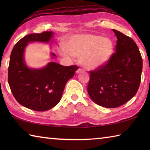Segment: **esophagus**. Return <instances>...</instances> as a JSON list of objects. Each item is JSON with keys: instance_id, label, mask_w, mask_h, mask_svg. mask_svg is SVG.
<instances>
[{"instance_id": "obj_1", "label": "esophagus", "mask_w": 150, "mask_h": 150, "mask_svg": "<svg viewBox=\"0 0 150 150\" xmlns=\"http://www.w3.org/2000/svg\"><path fill=\"white\" fill-rule=\"evenodd\" d=\"M82 71H83V70L79 68V69H78L77 71H76V73H79L82 72Z\"/></svg>"}]
</instances>
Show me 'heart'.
Listing matches in <instances>:
<instances>
[{
    "mask_svg": "<svg viewBox=\"0 0 150 150\" xmlns=\"http://www.w3.org/2000/svg\"><path fill=\"white\" fill-rule=\"evenodd\" d=\"M61 47L62 56L71 59L79 57L80 64L88 69H95L107 63L112 55L114 44L108 38L93 34H77L70 37Z\"/></svg>",
    "mask_w": 150,
    "mask_h": 150,
    "instance_id": "b5f03b06",
    "label": "heart"
}]
</instances>
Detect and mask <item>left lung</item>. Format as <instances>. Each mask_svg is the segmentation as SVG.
Here are the masks:
<instances>
[{"label":"left lung","instance_id":"left-lung-1","mask_svg":"<svg viewBox=\"0 0 150 150\" xmlns=\"http://www.w3.org/2000/svg\"><path fill=\"white\" fill-rule=\"evenodd\" d=\"M117 44L108 62L90 71L88 95L94 103L113 108L124 105L136 95L141 81L142 58L131 38L112 29Z\"/></svg>","mask_w":150,"mask_h":150}]
</instances>
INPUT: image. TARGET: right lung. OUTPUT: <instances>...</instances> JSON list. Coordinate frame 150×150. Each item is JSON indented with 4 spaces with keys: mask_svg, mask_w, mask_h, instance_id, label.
I'll return each instance as SVG.
<instances>
[{
    "mask_svg": "<svg viewBox=\"0 0 150 150\" xmlns=\"http://www.w3.org/2000/svg\"><path fill=\"white\" fill-rule=\"evenodd\" d=\"M54 33L44 32L27 35L12 49L8 71V84L18 103L35 111H46L56 106L62 98L66 83L78 67L50 62L42 69H32L24 61V50L30 42L48 43ZM52 56L56 55L52 53Z\"/></svg>",
    "mask_w": 150,
    "mask_h": 150,
    "instance_id": "right-lung-1",
    "label": "right lung"
}]
</instances>
